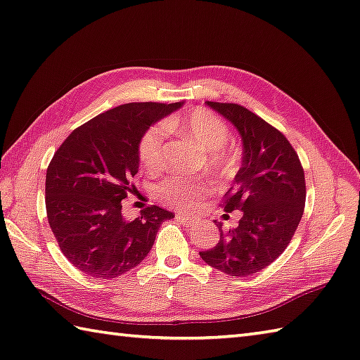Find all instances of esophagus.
I'll use <instances>...</instances> for the list:
<instances>
[{
	"instance_id": "1",
	"label": "esophagus",
	"mask_w": 360,
	"mask_h": 360,
	"mask_svg": "<svg viewBox=\"0 0 360 360\" xmlns=\"http://www.w3.org/2000/svg\"><path fill=\"white\" fill-rule=\"evenodd\" d=\"M177 221L181 222L185 227L194 226V218H193V216H189V214H183V213L177 214Z\"/></svg>"
}]
</instances>
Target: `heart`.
<instances>
[{
	"instance_id": "1",
	"label": "heart",
	"mask_w": 360,
	"mask_h": 360,
	"mask_svg": "<svg viewBox=\"0 0 360 360\" xmlns=\"http://www.w3.org/2000/svg\"><path fill=\"white\" fill-rule=\"evenodd\" d=\"M166 130L175 131L198 144L205 150V166L216 177L227 180L233 177L238 169V155L229 144L230 130L218 114L198 108L186 116L171 117L162 124L148 127L138 146L142 166L148 171H158L165 165ZM157 198L175 208H193L207 199L210 185L205 180L185 177H169L158 181L153 188Z\"/></svg>"
}]
</instances>
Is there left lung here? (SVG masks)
<instances>
[{"mask_svg": "<svg viewBox=\"0 0 360 360\" xmlns=\"http://www.w3.org/2000/svg\"><path fill=\"white\" fill-rule=\"evenodd\" d=\"M238 128L244 153L233 186L224 195L226 212L241 210L238 227L222 230L202 260L229 276H250L266 268L290 244L306 205V179L285 134L236 103L207 101Z\"/></svg>", "mask_w": 360, "mask_h": 360, "instance_id": "left-lung-1", "label": "left lung"}]
</instances>
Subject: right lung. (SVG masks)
<instances>
[{
    "label": "right lung",
    "instance_id": "add662e5",
    "mask_svg": "<svg viewBox=\"0 0 360 360\" xmlns=\"http://www.w3.org/2000/svg\"><path fill=\"white\" fill-rule=\"evenodd\" d=\"M183 103H125L87 120L67 136L46 169L45 207L60 252L96 279H114L146 259L158 229L174 213L150 205L133 221L122 200L138 174V146L153 122Z\"/></svg>",
    "mask_w": 360,
    "mask_h": 360
}]
</instances>
